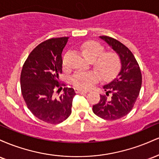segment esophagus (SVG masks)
I'll use <instances>...</instances> for the list:
<instances>
[{
	"instance_id": "esophagus-1",
	"label": "esophagus",
	"mask_w": 159,
	"mask_h": 159,
	"mask_svg": "<svg viewBox=\"0 0 159 159\" xmlns=\"http://www.w3.org/2000/svg\"><path fill=\"white\" fill-rule=\"evenodd\" d=\"M75 92L77 93H87L88 91L87 90H81V89H75Z\"/></svg>"
}]
</instances>
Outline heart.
Instances as JSON below:
<instances>
[{
    "label": "heart",
    "mask_w": 159,
    "mask_h": 159,
    "mask_svg": "<svg viewBox=\"0 0 159 159\" xmlns=\"http://www.w3.org/2000/svg\"><path fill=\"white\" fill-rule=\"evenodd\" d=\"M81 52L85 58L93 61L95 69L105 79L115 75L121 67L120 56L115 52L104 53V47L97 42H84L81 45ZM98 80V74L93 71L78 72L72 78L73 85L83 90L91 88Z\"/></svg>",
    "instance_id": "obj_1"
}]
</instances>
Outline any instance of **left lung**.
Wrapping results in <instances>:
<instances>
[{
  "instance_id": "left-lung-1",
  "label": "left lung",
  "mask_w": 159,
  "mask_h": 159,
  "mask_svg": "<svg viewBox=\"0 0 159 159\" xmlns=\"http://www.w3.org/2000/svg\"><path fill=\"white\" fill-rule=\"evenodd\" d=\"M100 38L119 54L122 67L117 76L103 87L106 93L100 95L93 111L104 120H116L127 115L134 107L140 93L142 75L134 54L125 45L110 36Z\"/></svg>"
}]
</instances>
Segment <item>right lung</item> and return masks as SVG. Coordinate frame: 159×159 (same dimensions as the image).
Returning a JSON list of instances; mask_svg holds the SVG:
<instances>
[{
	"label": "right lung",
	"mask_w": 159,
	"mask_h": 159,
	"mask_svg": "<svg viewBox=\"0 0 159 159\" xmlns=\"http://www.w3.org/2000/svg\"><path fill=\"white\" fill-rule=\"evenodd\" d=\"M68 37L51 38L36 47L24 63L21 72V90L30 112L42 121L61 123L72 113L75 95L72 87L64 89L63 94L57 97L64 84L60 83L62 73V52Z\"/></svg>",
	"instance_id": "add662e5"
}]
</instances>
